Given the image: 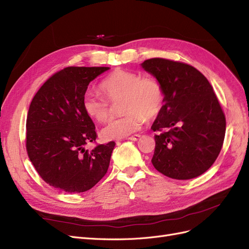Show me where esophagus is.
I'll use <instances>...</instances> for the list:
<instances>
[{"label":"esophagus","instance_id":"1","mask_svg":"<svg viewBox=\"0 0 249 249\" xmlns=\"http://www.w3.org/2000/svg\"><path fill=\"white\" fill-rule=\"evenodd\" d=\"M140 137H141V135L135 134V135H132V136H130L127 139H130V140H132V141H137V140L140 139Z\"/></svg>","mask_w":249,"mask_h":249}]
</instances>
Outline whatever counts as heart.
<instances>
[{
    "label": "heart",
    "mask_w": 249,
    "mask_h": 249,
    "mask_svg": "<svg viewBox=\"0 0 249 249\" xmlns=\"http://www.w3.org/2000/svg\"><path fill=\"white\" fill-rule=\"evenodd\" d=\"M105 97L93 92L83 96V109L96 122L106 123L112 115V105L122 101L120 109L124 114L110 122L102 131L104 138L122 139L137 132L146 119L159 115L165 93L161 83L153 77H140L130 71L115 70L100 84Z\"/></svg>",
    "instance_id": "1"
}]
</instances>
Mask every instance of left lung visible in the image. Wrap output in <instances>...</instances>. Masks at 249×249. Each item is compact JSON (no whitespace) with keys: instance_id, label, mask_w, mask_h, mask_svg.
<instances>
[{"instance_id":"1","label":"left lung","mask_w":249,"mask_h":249,"mask_svg":"<svg viewBox=\"0 0 249 249\" xmlns=\"http://www.w3.org/2000/svg\"><path fill=\"white\" fill-rule=\"evenodd\" d=\"M163 86L165 99L152 125L156 147L152 159L162 175L190 179L206 172L219 155L225 115L213 87L195 67L164 58L141 64Z\"/></svg>"}]
</instances>
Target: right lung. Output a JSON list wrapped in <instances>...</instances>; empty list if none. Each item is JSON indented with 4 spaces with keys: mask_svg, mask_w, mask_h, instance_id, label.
Wrapping results in <instances>:
<instances>
[{
    "mask_svg": "<svg viewBox=\"0 0 249 249\" xmlns=\"http://www.w3.org/2000/svg\"><path fill=\"white\" fill-rule=\"evenodd\" d=\"M109 67L69 66L57 71L39 88L27 116L26 148L40 178L56 189L85 192L106 175L114 141L95 142V125L83 109L89 83Z\"/></svg>",
    "mask_w": 249,
    "mask_h": 249,
    "instance_id": "right-lung-1",
    "label": "right lung"
}]
</instances>
